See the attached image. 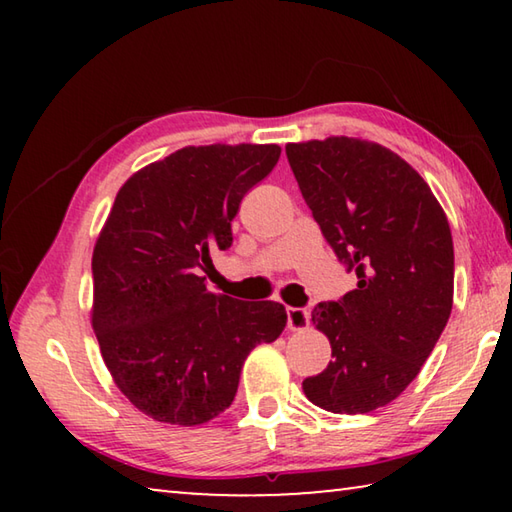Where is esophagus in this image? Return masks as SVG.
<instances>
[{
  "label": "esophagus",
  "instance_id": "1",
  "mask_svg": "<svg viewBox=\"0 0 512 512\" xmlns=\"http://www.w3.org/2000/svg\"><path fill=\"white\" fill-rule=\"evenodd\" d=\"M287 325L289 329H305L309 325V311L305 307H289Z\"/></svg>",
  "mask_w": 512,
  "mask_h": 512
}]
</instances>
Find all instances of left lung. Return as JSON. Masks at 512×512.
<instances>
[{
	"label": "left lung",
	"instance_id": "1",
	"mask_svg": "<svg viewBox=\"0 0 512 512\" xmlns=\"http://www.w3.org/2000/svg\"><path fill=\"white\" fill-rule=\"evenodd\" d=\"M287 158L327 244L357 275V289L311 311L332 361L302 391L325 411L370 413L418 377L452 314V230L420 173L386 146L327 137L287 144Z\"/></svg>",
	"mask_w": 512,
	"mask_h": 512
}]
</instances>
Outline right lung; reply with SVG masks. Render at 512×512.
Masks as SVG:
<instances>
[{"label":"right lung","instance_id":"obj_1","mask_svg":"<svg viewBox=\"0 0 512 512\" xmlns=\"http://www.w3.org/2000/svg\"><path fill=\"white\" fill-rule=\"evenodd\" d=\"M277 144L185 146L119 189L92 255V327L128 400L158 422L194 427L232 404L250 350L287 325L280 302L207 291L214 248L280 160Z\"/></svg>","mask_w":512,"mask_h":512}]
</instances>
